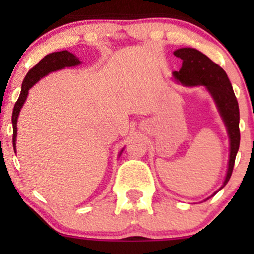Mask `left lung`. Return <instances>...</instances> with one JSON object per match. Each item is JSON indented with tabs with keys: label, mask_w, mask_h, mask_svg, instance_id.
Segmentation results:
<instances>
[{
	"label": "left lung",
	"mask_w": 254,
	"mask_h": 254,
	"mask_svg": "<svg viewBox=\"0 0 254 254\" xmlns=\"http://www.w3.org/2000/svg\"><path fill=\"white\" fill-rule=\"evenodd\" d=\"M204 56V55H202ZM206 57V56H204ZM221 70V76L223 81L224 90V121H226V135L221 142L220 149L217 151L215 159L214 167L209 172H205V180L197 188H186L184 194L179 200H189L190 204H197L200 200L205 199L217 186L222 185L230 178L233 166H234L235 156L240 144V131H239V122H240V112L239 105L235 98L234 89L232 82L226 71Z\"/></svg>",
	"instance_id": "1"
}]
</instances>
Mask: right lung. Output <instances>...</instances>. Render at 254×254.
Masks as SVG:
<instances>
[{
    "instance_id": "add662e5",
    "label": "right lung",
    "mask_w": 254,
    "mask_h": 254,
    "mask_svg": "<svg viewBox=\"0 0 254 254\" xmlns=\"http://www.w3.org/2000/svg\"><path fill=\"white\" fill-rule=\"evenodd\" d=\"M19 111L20 109L17 107V103L15 104V106H14V110H13V145H14V149L17 153L20 154V156H21V159H24L21 155V151L19 149V143H17V135H16V121H17V115H19ZM24 171L26 173V176H27L28 179H30L31 183H34L39 188V190L42 191V193H44V196L50 198L52 200H57V202H62V203H66L68 200H70L76 196L77 191H72V190H65V189H62V188H57L56 185H49V184H46L44 180L39 179V178L37 177V174H34L33 172L31 170H28V167L26 166V164H24Z\"/></svg>"
}]
</instances>
